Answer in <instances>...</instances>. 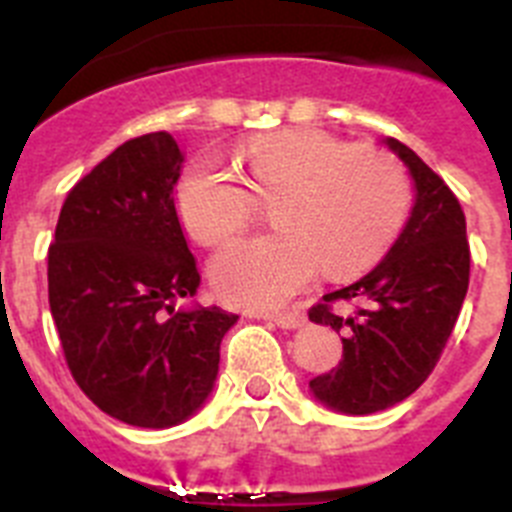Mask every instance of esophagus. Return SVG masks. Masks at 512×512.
Returning <instances> with one entry per match:
<instances>
[{
	"mask_svg": "<svg viewBox=\"0 0 512 512\" xmlns=\"http://www.w3.org/2000/svg\"><path fill=\"white\" fill-rule=\"evenodd\" d=\"M264 318L271 320V323L279 325V328H284V330H295V328H300L302 323H305V318H302L297 310L277 312V315H264Z\"/></svg>",
	"mask_w": 512,
	"mask_h": 512,
	"instance_id": "esophagus-1",
	"label": "esophagus"
}]
</instances>
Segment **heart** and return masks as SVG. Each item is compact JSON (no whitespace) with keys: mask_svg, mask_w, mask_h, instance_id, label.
<instances>
[{"mask_svg":"<svg viewBox=\"0 0 512 512\" xmlns=\"http://www.w3.org/2000/svg\"><path fill=\"white\" fill-rule=\"evenodd\" d=\"M246 182L277 200V233L235 238L212 256L210 279L230 305L269 310L315 274L351 279L382 259L410 210L408 174L377 148H351L320 130H279L241 151ZM182 225L205 246L246 223L251 194L217 158L187 166L174 189Z\"/></svg>","mask_w":512,"mask_h":512,"instance_id":"1","label":"heart"}]
</instances>
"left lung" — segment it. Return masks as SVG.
Returning a JSON list of instances; mask_svg holds the SVG:
<instances>
[{"instance_id":"obj_1","label":"left lung","mask_w":512,"mask_h":512,"mask_svg":"<svg viewBox=\"0 0 512 512\" xmlns=\"http://www.w3.org/2000/svg\"><path fill=\"white\" fill-rule=\"evenodd\" d=\"M413 179L408 223L366 277L336 289L310 320L343 330V359L310 382L312 397L343 415H372L413 395L433 372L469 287L467 220L441 176L400 140L384 138ZM333 301H356L343 319Z\"/></svg>"}]
</instances>
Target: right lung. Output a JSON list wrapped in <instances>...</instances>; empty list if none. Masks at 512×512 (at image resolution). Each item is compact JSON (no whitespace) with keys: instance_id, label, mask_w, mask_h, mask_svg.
Wrapping results in <instances>:
<instances>
[{"instance_id":"add662e5","label":"right lung","mask_w":512,"mask_h":512,"mask_svg":"<svg viewBox=\"0 0 512 512\" xmlns=\"http://www.w3.org/2000/svg\"><path fill=\"white\" fill-rule=\"evenodd\" d=\"M174 135L122 143L69 192L48 251L66 364L102 413L171 428L205 405L238 315L192 300L200 271L176 215Z\"/></svg>"}]
</instances>
